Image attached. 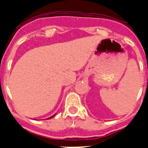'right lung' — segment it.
I'll return each instance as SVG.
<instances>
[{
  "mask_svg": "<svg viewBox=\"0 0 148 148\" xmlns=\"http://www.w3.org/2000/svg\"><path fill=\"white\" fill-rule=\"evenodd\" d=\"M54 116H55V115H53V116H51V117H49V119H51V118H53V117H54Z\"/></svg>",
  "mask_w": 148,
  "mask_h": 148,
  "instance_id": "1",
  "label": "right lung"
}]
</instances>
